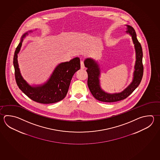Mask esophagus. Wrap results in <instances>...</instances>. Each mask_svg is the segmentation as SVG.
Returning a JSON list of instances; mask_svg holds the SVG:
<instances>
[{"mask_svg":"<svg viewBox=\"0 0 160 160\" xmlns=\"http://www.w3.org/2000/svg\"><path fill=\"white\" fill-rule=\"evenodd\" d=\"M80 65H81V68L82 69H84L85 68L84 63L83 61H81L80 62Z\"/></svg>","mask_w":160,"mask_h":160,"instance_id":"esophagus-1","label":"esophagus"}]
</instances>
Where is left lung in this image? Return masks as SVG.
I'll return each mask as SVG.
<instances>
[{"label": "left lung", "mask_w": 160, "mask_h": 160, "mask_svg": "<svg viewBox=\"0 0 160 160\" xmlns=\"http://www.w3.org/2000/svg\"><path fill=\"white\" fill-rule=\"evenodd\" d=\"M127 28L126 32L130 33L132 36L133 42L135 44L136 60L132 82L123 92L119 93L109 94L103 91L100 87L99 80L100 71L98 65L91 58H87L85 60V66L88 68L87 69L88 76V86L94 97L100 101L114 102L124 100L135 90L142 81L144 71L142 46L137 39L135 29L130 25H127Z\"/></svg>", "instance_id": "8db88e82"}]
</instances>
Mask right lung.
Instances as JSON below:
<instances>
[{"label":"right lung","mask_w":160,"mask_h":160,"mask_svg":"<svg viewBox=\"0 0 160 160\" xmlns=\"http://www.w3.org/2000/svg\"><path fill=\"white\" fill-rule=\"evenodd\" d=\"M27 34H24L22 37L13 57V63L17 85L25 95L35 102L44 104L59 102L66 96L73 75L80 68V60L79 58L76 57L69 62L59 64L46 83L41 86L32 87L21 76L18 63V54L21 48L22 38Z\"/></svg>","instance_id":"1"}]
</instances>
